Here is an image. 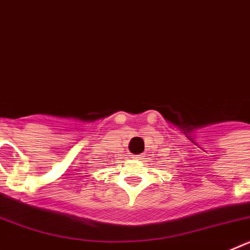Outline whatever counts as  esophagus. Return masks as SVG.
<instances>
[{
  "mask_svg": "<svg viewBox=\"0 0 250 250\" xmlns=\"http://www.w3.org/2000/svg\"><path fill=\"white\" fill-rule=\"evenodd\" d=\"M143 158H144V156L141 155H134V159H135V160H143Z\"/></svg>",
  "mask_w": 250,
  "mask_h": 250,
  "instance_id": "obj_1",
  "label": "esophagus"
}]
</instances>
